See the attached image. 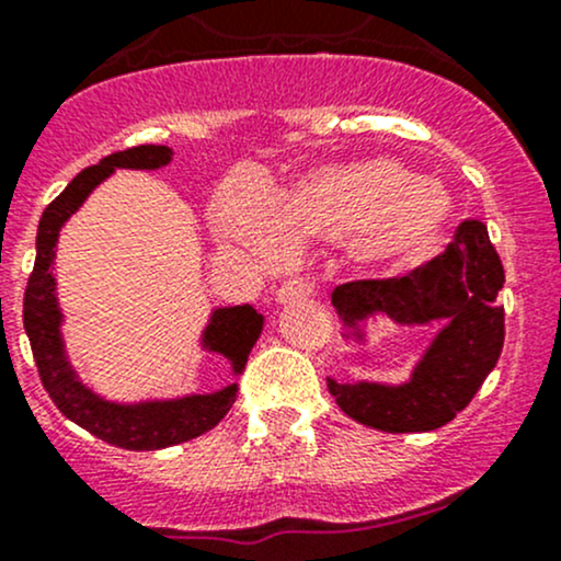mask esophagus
Wrapping results in <instances>:
<instances>
[{
	"label": "esophagus",
	"instance_id": "1",
	"mask_svg": "<svg viewBox=\"0 0 561 561\" xmlns=\"http://www.w3.org/2000/svg\"><path fill=\"white\" fill-rule=\"evenodd\" d=\"M310 291H312L310 283L302 280V278H294V280L283 283L278 291H275V299H278L280 305H286V302H294V299L310 297Z\"/></svg>",
	"mask_w": 561,
	"mask_h": 561
}]
</instances>
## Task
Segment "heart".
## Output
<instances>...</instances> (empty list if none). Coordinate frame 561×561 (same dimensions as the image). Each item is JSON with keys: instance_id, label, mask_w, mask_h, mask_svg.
I'll return each instance as SVG.
<instances>
[{"instance_id": "heart-1", "label": "heart", "mask_w": 561, "mask_h": 561, "mask_svg": "<svg viewBox=\"0 0 561 561\" xmlns=\"http://www.w3.org/2000/svg\"><path fill=\"white\" fill-rule=\"evenodd\" d=\"M449 216L451 197L442 184L385 158L316 168L275 197L249 179H232L216 206L221 238L259 262H275L283 245L321 240L345 243L355 267L375 275L423 262Z\"/></svg>"}]
</instances>
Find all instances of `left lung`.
I'll list each match as a JSON object with an SVG mask.
<instances>
[{
    "label": "left lung",
    "mask_w": 561,
    "mask_h": 561,
    "mask_svg": "<svg viewBox=\"0 0 561 561\" xmlns=\"http://www.w3.org/2000/svg\"><path fill=\"white\" fill-rule=\"evenodd\" d=\"M505 275L481 221L457 227L447 251L399 278L342 283L331 294L347 340L364 342V323L382 316L399 327H444L412 377L401 385L336 382L329 393L355 423L385 433H425L447 425L495 369L505 340L497 291Z\"/></svg>",
    "instance_id": "obj_1"
}]
</instances>
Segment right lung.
Wrapping results in <instances>:
<instances>
[{
  "label": "right lung",
  "instance_id": "obj_1",
  "mask_svg": "<svg viewBox=\"0 0 561 561\" xmlns=\"http://www.w3.org/2000/svg\"><path fill=\"white\" fill-rule=\"evenodd\" d=\"M171 154L173 152L168 147L144 144V147L114 152L99 165H90L77 173L69 186L42 214L37 230V259H34V270L28 275L26 294H23V327H26L28 342H32L39 379L50 393L53 403L71 423L85 427L101 442L134 451L165 449L203 436L230 412L234 396H238V382L227 385L216 393L182 396V399L168 401L117 403L101 399L85 382H80L69 358H66L61 336L64 316L56 297L53 264H56V243L66 219L88 201L95 186L112 176L114 168L154 171V168L168 165ZM262 327L264 318L251 305L219 307V310L210 312L201 345L210 353L225 355L232 364V375H240L245 360H249L251 347L256 345L259 334H262Z\"/></svg>",
  "mask_w": 561,
  "mask_h": 561
}]
</instances>
